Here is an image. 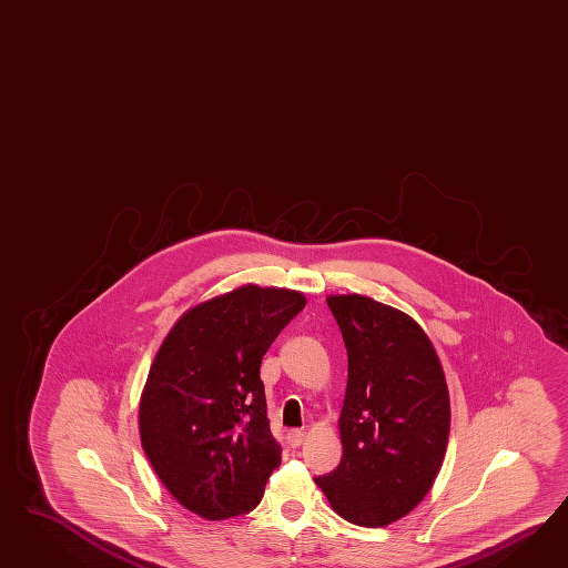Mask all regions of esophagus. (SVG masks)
<instances>
[{
    "mask_svg": "<svg viewBox=\"0 0 568 568\" xmlns=\"http://www.w3.org/2000/svg\"><path fill=\"white\" fill-rule=\"evenodd\" d=\"M302 442H304V430L292 429L290 433H287V444H290V446H302Z\"/></svg>",
    "mask_w": 568,
    "mask_h": 568,
    "instance_id": "1",
    "label": "esophagus"
}]
</instances>
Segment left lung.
<instances>
[{
	"label": "left lung",
	"instance_id": "8db88e82",
	"mask_svg": "<svg viewBox=\"0 0 568 568\" xmlns=\"http://www.w3.org/2000/svg\"><path fill=\"white\" fill-rule=\"evenodd\" d=\"M347 349L339 416L344 456L314 477L337 515L385 527L429 494L449 435V396L425 331L364 295H328Z\"/></svg>",
	"mask_w": 568,
	"mask_h": 568
}]
</instances>
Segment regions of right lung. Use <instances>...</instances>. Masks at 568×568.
I'll return each instance as SVG.
<instances>
[{
    "instance_id": "add662e5",
    "label": "right lung",
    "mask_w": 568,
    "mask_h": 568,
    "mask_svg": "<svg viewBox=\"0 0 568 568\" xmlns=\"http://www.w3.org/2000/svg\"><path fill=\"white\" fill-rule=\"evenodd\" d=\"M306 306L243 285L187 310L155 354L139 404L141 446L179 504L207 520L254 510L281 465L260 364Z\"/></svg>"
}]
</instances>
